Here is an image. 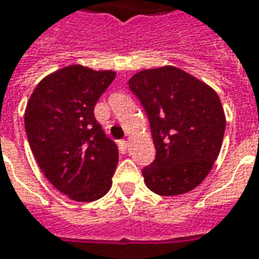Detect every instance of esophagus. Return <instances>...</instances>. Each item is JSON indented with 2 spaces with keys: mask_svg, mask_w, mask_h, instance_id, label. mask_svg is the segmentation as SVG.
Returning <instances> with one entry per match:
<instances>
[{
  "mask_svg": "<svg viewBox=\"0 0 259 259\" xmlns=\"http://www.w3.org/2000/svg\"><path fill=\"white\" fill-rule=\"evenodd\" d=\"M126 150H127V141L126 140L119 141V151L123 154V152H126Z\"/></svg>",
  "mask_w": 259,
  "mask_h": 259,
  "instance_id": "esophagus-1",
  "label": "esophagus"
}]
</instances>
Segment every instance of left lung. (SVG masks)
<instances>
[{
    "label": "left lung",
    "mask_w": 259,
    "mask_h": 259,
    "mask_svg": "<svg viewBox=\"0 0 259 259\" xmlns=\"http://www.w3.org/2000/svg\"><path fill=\"white\" fill-rule=\"evenodd\" d=\"M150 122L155 159L141 174L159 195L185 194L200 185L217 161L226 119L209 85L182 69H147L129 80Z\"/></svg>",
    "instance_id": "8db88e82"
}]
</instances>
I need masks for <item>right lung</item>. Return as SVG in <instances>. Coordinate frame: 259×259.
I'll return each mask as SVG.
<instances>
[{
	"label": "right lung",
	"instance_id": "1",
	"mask_svg": "<svg viewBox=\"0 0 259 259\" xmlns=\"http://www.w3.org/2000/svg\"><path fill=\"white\" fill-rule=\"evenodd\" d=\"M116 73L70 65L33 91L25 127L33 155L51 185L74 201L90 202L111 189L118 147L94 116Z\"/></svg>",
	"mask_w": 259,
	"mask_h": 259
}]
</instances>
